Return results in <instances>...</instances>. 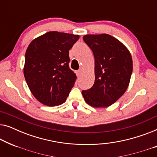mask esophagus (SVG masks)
Listing matches in <instances>:
<instances>
[{"instance_id":"1","label":"esophagus","mask_w":157,"mask_h":157,"mask_svg":"<svg viewBox=\"0 0 157 157\" xmlns=\"http://www.w3.org/2000/svg\"><path fill=\"white\" fill-rule=\"evenodd\" d=\"M81 73H82V69L78 70V72H77V75H78V76H80V75L81 74Z\"/></svg>"}]
</instances>
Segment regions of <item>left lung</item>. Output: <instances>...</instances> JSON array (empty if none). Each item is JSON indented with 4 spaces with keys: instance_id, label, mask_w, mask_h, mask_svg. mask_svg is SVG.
I'll list each match as a JSON object with an SVG mask.
<instances>
[{
    "instance_id": "1",
    "label": "left lung",
    "mask_w": 157,
    "mask_h": 157,
    "mask_svg": "<svg viewBox=\"0 0 157 157\" xmlns=\"http://www.w3.org/2000/svg\"><path fill=\"white\" fill-rule=\"evenodd\" d=\"M83 39L93 51L95 81L91 89L82 91V95L85 101L95 108L110 106L129 85L132 55L120 40L109 34H87Z\"/></svg>"
}]
</instances>
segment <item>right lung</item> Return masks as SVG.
I'll return each mask as SVG.
<instances>
[{"mask_svg":"<svg viewBox=\"0 0 157 157\" xmlns=\"http://www.w3.org/2000/svg\"><path fill=\"white\" fill-rule=\"evenodd\" d=\"M78 38V35L49 31L28 46L23 74L32 94L44 105L63 104L74 86L77 76L68 66V54Z\"/></svg>","mask_w":157,"mask_h":157,"instance_id":"right-lung-1","label":"right lung"}]
</instances>
